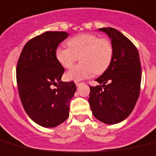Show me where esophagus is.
I'll return each instance as SVG.
<instances>
[{
	"mask_svg": "<svg viewBox=\"0 0 156 156\" xmlns=\"http://www.w3.org/2000/svg\"><path fill=\"white\" fill-rule=\"evenodd\" d=\"M75 84H76V86H80V84H81V83H80V82L76 81V82H75Z\"/></svg>",
	"mask_w": 156,
	"mask_h": 156,
	"instance_id": "obj_1",
	"label": "esophagus"
}]
</instances>
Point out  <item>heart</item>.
<instances>
[{"label": "heart", "instance_id": "1", "mask_svg": "<svg viewBox=\"0 0 156 156\" xmlns=\"http://www.w3.org/2000/svg\"><path fill=\"white\" fill-rule=\"evenodd\" d=\"M69 47H59L55 56L63 68H69L80 58V63L66 74L68 80H80L96 74H101L111 64L113 47L107 38L93 34H81L68 41Z\"/></svg>", "mask_w": 156, "mask_h": 156}]
</instances>
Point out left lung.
<instances>
[{"instance_id": "8db88e82", "label": "left lung", "mask_w": 156, "mask_h": 156, "mask_svg": "<svg viewBox=\"0 0 156 156\" xmlns=\"http://www.w3.org/2000/svg\"><path fill=\"white\" fill-rule=\"evenodd\" d=\"M111 39V64L90 86L88 102L97 119L105 124L125 120L133 111L140 93L142 69L138 50L131 41L112 27L101 28Z\"/></svg>"}]
</instances>
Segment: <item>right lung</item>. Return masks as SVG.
<instances>
[{"instance_id":"obj_1","label":"right lung","mask_w":156,"mask_h":156,"mask_svg":"<svg viewBox=\"0 0 156 156\" xmlns=\"http://www.w3.org/2000/svg\"><path fill=\"white\" fill-rule=\"evenodd\" d=\"M68 35L64 31H47L36 36L25 45L17 61L22 105L29 117L43 127H55L68 118L76 90L73 81H61L64 68L55 56L58 44Z\"/></svg>"}]
</instances>
